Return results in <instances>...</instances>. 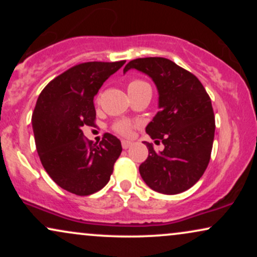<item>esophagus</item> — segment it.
Segmentation results:
<instances>
[{"instance_id": "obj_1", "label": "esophagus", "mask_w": 257, "mask_h": 257, "mask_svg": "<svg viewBox=\"0 0 257 257\" xmlns=\"http://www.w3.org/2000/svg\"><path fill=\"white\" fill-rule=\"evenodd\" d=\"M132 146V143L131 141H126V140H122V147L124 150H126V149H129V147Z\"/></svg>"}]
</instances>
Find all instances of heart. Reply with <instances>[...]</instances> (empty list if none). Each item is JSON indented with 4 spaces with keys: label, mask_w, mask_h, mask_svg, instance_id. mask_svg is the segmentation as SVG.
<instances>
[{
    "label": "heart",
    "mask_w": 257,
    "mask_h": 257,
    "mask_svg": "<svg viewBox=\"0 0 257 257\" xmlns=\"http://www.w3.org/2000/svg\"><path fill=\"white\" fill-rule=\"evenodd\" d=\"M126 89H128L129 95H134V94L140 93V91L145 90V89H151L150 85L146 83L145 81L143 79H139V78H133L131 81L128 82V85H126ZM99 95L96 98V101H99ZM133 128H134V123L131 122L128 119H120L117 120L113 125H112V129L113 132H116L117 134L123 135V137H129L132 134Z\"/></svg>",
    "instance_id": "obj_1"
}]
</instances>
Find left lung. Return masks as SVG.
Here are the masks:
<instances>
[{"label":"left lung","mask_w":257,"mask_h":257,"mask_svg":"<svg viewBox=\"0 0 257 257\" xmlns=\"http://www.w3.org/2000/svg\"><path fill=\"white\" fill-rule=\"evenodd\" d=\"M137 69L146 73L158 89L159 111L146 133L164 150L156 153L146 143L149 157L139 167L141 178L153 191L178 194L202 178L209 161L215 134L210 96L193 73L166 58H139L123 71Z\"/></svg>","instance_id":"8db88e82"}]
</instances>
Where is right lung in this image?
I'll return each instance as SVG.
<instances>
[{
	"mask_svg": "<svg viewBox=\"0 0 257 257\" xmlns=\"http://www.w3.org/2000/svg\"><path fill=\"white\" fill-rule=\"evenodd\" d=\"M124 63L75 65L44 87L35 106L32 128L41 163L55 184L77 196L101 190L122 152L120 141L110 133L98 144L88 140L82 128L95 125L94 96Z\"/></svg>",
	"mask_w": 257,
	"mask_h": 257,
	"instance_id": "obj_1",
	"label": "right lung"
}]
</instances>
